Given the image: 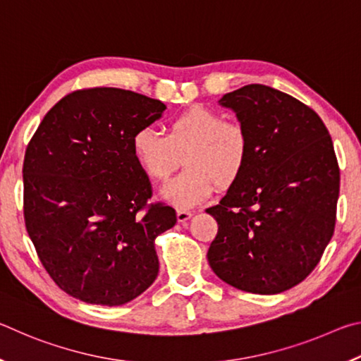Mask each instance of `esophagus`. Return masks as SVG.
Returning <instances> with one entry per match:
<instances>
[{
    "label": "esophagus",
    "mask_w": 361,
    "mask_h": 361,
    "mask_svg": "<svg viewBox=\"0 0 361 361\" xmlns=\"http://www.w3.org/2000/svg\"><path fill=\"white\" fill-rule=\"evenodd\" d=\"M192 216V213L191 212H188V210H176V218H178V223H186L189 218Z\"/></svg>",
    "instance_id": "esophagus-1"
}]
</instances>
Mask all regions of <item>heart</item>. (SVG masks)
<instances>
[{"label": "heart", "instance_id": "obj_1", "mask_svg": "<svg viewBox=\"0 0 361 361\" xmlns=\"http://www.w3.org/2000/svg\"><path fill=\"white\" fill-rule=\"evenodd\" d=\"M132 151L143 172L164 181L180 166L185 170L161 189V197L180 209L209 199L215 185L226 188L242 173L248 159L243 127L218 111L195 105L167 122V135L143 127L132 137Z\"/></svg>", "mask_w": 361, "mask_h": 361}]
</instances>
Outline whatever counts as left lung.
I'll return each mask as SVG.
<instances>
[{"mask_svg":"<svg viewBox=\"0 0 361 361\" xmlns=\"http://www.w3.org/2000/svg\"><path fill=\"white\" fill-rule=\"evenodd\" d=\"M218 103L235 113L248 159L207 213L216 219L209 264L237 290L277 295L309 276L331 240L339 167L314 109L285 92L248 84Z\"/></svg>","mask_w":361,"mask_h":361,"instance_id":"obj_1","label":"left lung"}]
</instances>
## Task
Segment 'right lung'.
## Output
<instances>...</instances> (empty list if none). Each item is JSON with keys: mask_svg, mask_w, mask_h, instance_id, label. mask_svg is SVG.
Listing matches in <instances>:
<instances>
[{"mask_svg": "<svg viewBox=\"0 0 361 361\" xmlns=\"http://www.w3.org/2000/svg\"><path fill=\"white\" fill-rule=\"evenodd\" d=\"M166 108L132 90H76L44 116L27 146V232L49 276L79 301L122 305L157 277L154 240L173 228L176 213L146 204L151 183L132 137Z\"/></svg>", "mask_w": 361, "mask_h": 361, "instance_id": "obj_1", "label": "right lung"}]
</instances>
